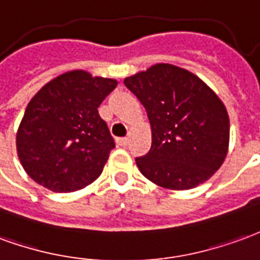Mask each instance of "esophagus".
<instances>
[{
  "mask_svg": "<svg viewBox=\"0 0 260 260\" xmlns=\"http://www.w3.org/2000/svg\"><path fill=\"white\" fill-rule=\"evenodd\" d=\"M117 145H120V147H126L128 144V138L127 137H123V138H117L116 140Z\"/></svg>",
  "mask_w": 260,
  "mask_h": 260,
  "instance_id": "esophagus-1",
  "label": "esophagus"
}]
</instances>
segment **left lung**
I'll return each mask as SVG.
<instances>
[{"label":"left lung","mask_w":260,"mask_h":260,"mask_svg":"<svg viewBox=\"0 0 260 260\" xmlns=\"http://www.w3.org/2000/svg\"><path fill=\"white\" fill-rule=\"evenodd\" d=\"M147 111L152 144L136 158L140 172L170 190L209 179L227 155L230 120L223 102L200 77L169 63L124 79Z\"/></svg>","instance_id":"obj_1"}]
</instances>
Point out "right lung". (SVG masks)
Masks as SVG:
<instances>
[{"label": "right lung", "mask_w": 260, "mask_h": 260, "mask_svg": "<svg viewBox=\"0 0 260 260\" xmlns=\"http://www.w3.org/2000/svg\"><path fill=\"white\" fill-rule=\"evenodd\" d=\"M116 86L113 79L73 70L33 96L19 126L16 148L36 183L55 192H72L100 177L115 140L98 107Z\"/></svg>", "instance_id": "add662e5"}]
</instances>
